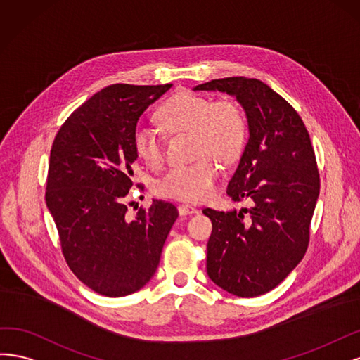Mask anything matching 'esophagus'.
I'll return each mask as SVG.
<instances>
[{
    "mask_svg": "<svg viewBox=\"0 0 360 360\" xmlns=\"http://www.w3.org/2000/svg\"><path fill=\"white\" fill-rule=\"evenodd\" d=\"M178 212H179V215H191V214L199 212V210H197V207H194V206H191V205H179Z\"/></svg>",
    "mask_w": 360,
    "mask_h": 360,
    "instance_id": "1",
    "label": "esophagus"
}]
</instances>
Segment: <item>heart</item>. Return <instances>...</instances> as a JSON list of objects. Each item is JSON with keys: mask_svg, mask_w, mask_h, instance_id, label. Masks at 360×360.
<instances>
[{"mask_svg": "<svg viewBox=\"0 0 360 360\" xmlns=\"http://www.w3.org/2000/svg\"><path fill=\"white\" fill-rule=\"evenodd\" d=\"M160 120L169 133H193L194 155L200 157L187 166H173L157 181L160 195L181 202L200 203L210 199L218 176V165L235 161L247 141V121L235 103L179 94L170 98L160 110ZM137 157L149 167L163 160V139L154 127L141 124L133 134Z\"/></svg>", "mask_w": 360, "mask_h": 360, "instance_id": "1", "label": "heart"}]
</instances>
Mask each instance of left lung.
Instances as JSON below:
<instances>
[{
  "label": "left lung",
  "mask_w": 360,
  "mask_h": 360,
  "mask_svg": "<svg viewBox=\"0 0 360 360\" xmlns=\"http://www.w3.org/2000/svg\"><path fill=\"white\" fill-rule=\"evenodd\" d=\"M193 89L235 97L248 122V142L227 194L235 202L250 199L252 206L239 212L203 210L212 221L206 272L235 296L264 295L296 268L308 248L320 193L308 130L297 112L259 79H215Z\"/></svg>",
  "instance_id": "left-lung-1"
}]
</instances>
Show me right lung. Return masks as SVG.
Returning <instances> with one entry per match:
<instances>
[{"label":"right lung","instance_id":"add662e5","mask_svg":"<svg viewBox=\"0 0 360 360\" xmlns=\"http://www.w3.org/2000/svg\"><path fill=\"white\" fill-rule=\"evenodd\" d=\"M172 84H117L77 108L58 131L46 185V205L68 268L94 292L121 297L154 276L178 210L153 200L133 219L124 197L133 187V134L142 113Z\"/></svg>","mask_w":360,"mask_h":360}]
</instances>
